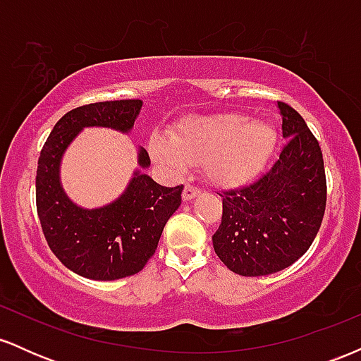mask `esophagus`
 Masks as SVG:
<instances>
[{"instance_id": "1", "label": "esophagus", "mask_w": 361, "mask_h": 361, "mask_svg": "<svg viewBox=\"0 0 361 361\" xmlns=\"http://www.w3.org/2000/svg\"><path fill=\"white\" fill-rule=\"evenodd\" d=\"M198 195H200V190L198 188H195V186H192V185L185 186V190H183V200L185 202L193 200V198H197Z\"/></svg>"}]
</instances>
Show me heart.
<instances>
[{
  "label": "heart",
  "instance_id": "heart-1",
  "mask_svg": "<svg viewBox=\"0 0 361 361\" xmlns=\"http://www.w3.org/2000/svg\"><path fill=\"white\" fill-rule=\"evenodd\" d=\"M151 140V154L171 173H183L186 163H204L205 175L221 188L250 183L267 166L276 144V130L267 120L244 114L193 118L173 134Z\"/></svg>",
  "mask_w": 361,
  "mask_h": 361
}]
</instances>
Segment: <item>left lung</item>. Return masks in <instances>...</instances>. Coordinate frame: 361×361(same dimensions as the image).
Masks as SVG:
<instances>
[{
    "instance_id": "obj_1",
    "label": "left lung",
    "mask_w": 361,
    "mask_h": 361,
    "mask_svg": "<svg viewBox=\"0 0 361 361\" xmlns=\"http://www.w3.org/2000/svg\"><path fill=\"white\" fill-rule=\"evenodd\" d=\"M279 159L258 181L224 192L222 224L214 250L231 271L263 276L281 271L309 250L326 209L324 161L305 120L279 102Z\"/></svg>"
}]
</instances>
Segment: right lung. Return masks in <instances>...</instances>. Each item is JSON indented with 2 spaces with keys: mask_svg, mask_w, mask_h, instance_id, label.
Masks as SVG:
<instances>
[{
  "mask_svg": "<svg viewBox=\"0 0 361 361\" xmlns=\"http://www.w3.org/2000/svg\"><path fill=\"white\" fill-rule=\"evenodd\" d=\"M142 100L100 102L78 106L52 128L39 157L35 178L37 214L57 259L90 280H118L135 275L154 255L168 219L181 204L183 186H161L146 169L147 151L137 147V168L110 204L86 209L66 193L61 164L68 147L85 128L102 127L130 134Z\"/></svg>",
  "mask_w": 361,
  "mask_h": 361,
  "instance_id": "add662e5",
  "label": "right lung"
}]
</instances>
